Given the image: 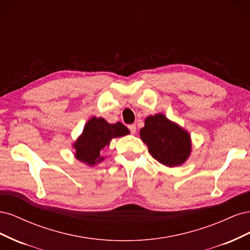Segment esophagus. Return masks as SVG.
<instances>
[{"mask_svg":"<svg viewBox=\"0 0 250 250\" xmlns=\"http://www.w3.org/2000/svg\"><path fill=\"white\" fill-rule=\"evenodd\" d=\"M128 128H129V130H130V132H131L132 134H134L135 132H137V126H135V124L129 125V126H128Z\"/></svg>","mask_w":250,"mask_h":250,"instance_id":"obj_1","label":"esophagus"}]
</instances>
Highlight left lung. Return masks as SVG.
Wrapping results in <instances>:
<instances>
[{"instance_id":"obj_1","label":"left lung","mask_w":250,"mask_h":250,"mask_svg":"<svg viewBox=\"0 0 250 250\" xmlns=\"http://www.w3.org/2000/svg\"><path fill=\"white\" fill-rule=\"evenodd\" d=\"M140 137L146 144L149 153L166 167L174 168L187 162L192 152L191 135L164 113L145 119Z\"/></svg>"}]
</instances>
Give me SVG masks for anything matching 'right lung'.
I'll list each match as a JSON object with an SVG mask.
<instances>
[{"label":"right lung","mask_w":250,"mask_h":250,"mask_svg":"<svg viewBox=\"0 0 250 250\" xmlns=\"http://www.w3.org/2000/svg\"><path fill=\"white\" fill-rule=\"evenodd\" d=\"M130 131L122 123H108L104 118H90L83 128L82 133L73 143L74 156L89 167L105 160L102 155L112 139L129 134Z\"/></svg>","instance_id":"right-lung-1"}]
</instances>
